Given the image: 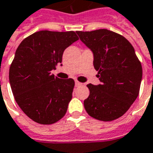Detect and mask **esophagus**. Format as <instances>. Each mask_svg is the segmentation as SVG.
<instances>
[{
	"instance_id": "34e87169",
	"label": "esophagus",
	"mask_w": 153,
	"mask_h": 153,
	"mask_svg": "<svg viewBox=\"0 0 153 153\" xmlns=\"http://www.w3.org/2000/svg\"><path fill=\"white\" fill-rule=\"evenodd\" d=\"M81 85H82L81 83L78 82V81H75V86H76V87H79V86H81Z\"/></svg>"
}]
</instances>
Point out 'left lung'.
Masks as SVG:
<instances>
[{"label":"left lung","instance_id":"1","mask_svg":"<svg viewBox=\"0 0 153 153\" xmlns=\"http://www.w3.org/2000/svg\"><path fill=\"white\" fill-rule=\"evenodd\" d=\"M76 33L93 53L100 81L87 85L90 94L84 108L98 120H115L129 109L139 93L143 69L134 48L123 36L106 29Z\"/></svg>","mask_w":153,"mask_h":153}]
</instances>
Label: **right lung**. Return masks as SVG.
Returning <instances> with one entry per match:
<instances>
[{
    "instance_id": "add662e5",
    "label": "right lung",
    "mask_w": 153,
    "mask_h": 153,
    "mask_svg": "<svg viewBox=\"0 0 153 153\" xmlns=\"http://www.w3.org/2000/svg\"><path fill=\"white\" fill-rule=\"evenodd\" d=\"M78 39L74 31L41 30L17 48L10 67V84L19 107L33 121L52 124L66 114L74 81L54 77L51 70L61 63L66 48Z\"/></svg>"
}]
</instances>
